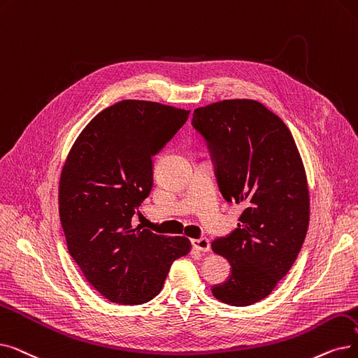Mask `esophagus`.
<instances>
[{"mask_svg": "<svg viewBox=\"0 0 358 358\" xmlns=\"http://www.w3.org/2000/svg\"><path fill=\"white\" fill-rule=\"evenodd\" d=\"M192 243H193L194 248H197L199 252L206 253V252L210 250V243H209L208 238H196V240H193Z\"/></svg>", "mask_w": 358, "mask_h": 358, "instance_id": "34e87169", "label": "esophagus"}]
</instances>
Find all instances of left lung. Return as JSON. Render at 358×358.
Segmentation results:
<instances>
[{
  "label": "left lung",
  "mask_w": 358,
  "mask_h": 358,
  "mask_svg": "<svg viewBox=\"0 0 358 358\" xmlns=\"http://www.w3.org/2000/svg\"><path fill=\"white\" fill-rule=\"evenodd\" d=\"M225 200L241 203L238 228L216 238L231 275L212 288L229 306H250L273 291L304 243L310 220L306 169L285 122L253 99H225L196 108Z\"/></svg>",
  "instance_id": "1"
}]
</instances>
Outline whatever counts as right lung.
<instances>
[{
	"mask_svg": "<svg viewBox=\"0 0 358 358\" xmlns=\"http://www.w3.org/2000/svg\"><path fill=\"white\" fill-rule=\"evenodd\" d=\"M190 111L126 99L83 129L61 171L58 203L69 253L106 300L142 304L157 297L173 262L190 240L155 234L131 217L153 184L152 157Z\"/></svg>",
	"mask_w": 358,
	"mask_h": 358,
	"instance_id": "add662e5",
	"label": "right lung"
}]
</instances>
